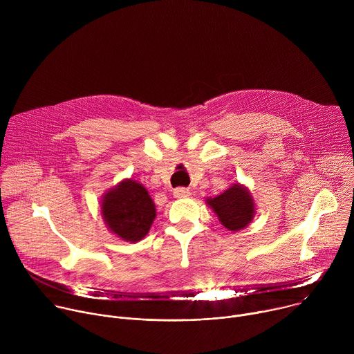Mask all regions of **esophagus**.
Wrapping results in <instances>:
<instances>
[{
	"label": "esophagus",
	"mask_w": 354,
	"mask_h": 354,
	"mask_svg": "<svg viewBox=\"0 0 354 354\" xmlns=\"http://www.w3.org/2000/svg\"><path fill=\"white\" fill-rule=\"evenodd\" d=\"M174 196L178 198H183V197L190 196V192L186 187H176V189H174Z\"/></svg>",
	"instance_id": "obj_1"
}]
</instances>
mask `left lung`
Wrapping results in <instances>:
<instances>
[{
  "instance_id": "obj_1",
  "label": "left lung",
  "mask_w": 354,
  "mask_h": 354,
  "mask_svg": "<svg viewBox=\"0 0 354 354\" xmlns=\"http://www.w3.org/2000/svg\"><path fill=\"white\" fill-rule=\"evenodd\" d=\"M206 203L217 214L220 223L230 231L245 228L255 216L254 198L249 190L239 183H234L216 197H209Z\"/></svg>"
}]
</instances>
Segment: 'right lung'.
I'll return each instance as SVG.
<instances>
[{
    "label": "right lung",
    "instance_id": "1",
    "mask_svg": "<svg viewBox=\"0 0 354 354\" xmlns=\"http://www.w3.org/2000/svg\"><path fill=\"white\" fill-rule=\"evenodd\" d=\"M100 209L109 231L127 242L141 241L157 216L147 189L133 179H124L108 190Z\"/></svg>",
    "mask_w": 354,
    "mask_h": 354
}]
</instances>
